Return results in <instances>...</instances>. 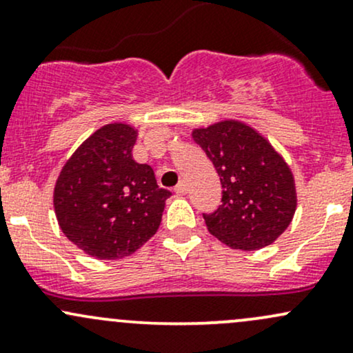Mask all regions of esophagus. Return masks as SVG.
<instances>
[{"label":"esophagus","mask_w":353,"mask_h":353,"mask_svg":"<svg viewBox=\"0 0 353 353\" xmlns=\"http://www.w3.org/2000/svg\"><path fill=\"white\" fill-rule=\"evenodd\" d=\"M174 192H176L177 196H184V194L188 192V185H185V182L181 181L179 184H177L176 188H174Z\"/></svg>","instance_id":"34e87169"}]
</instances>
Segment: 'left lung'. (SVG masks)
<instances>
[{
	"instance_id": "obj_1",
	"label": "left lung",
	"mask_w": 353,
	"mask_h": 353,
	"mask_svg": "<svg viewBox=\"0 0 353 353\" xmlns=\"http://www.w3.org/2000/svg\"><path fill=\"white\" fill-rule=\"evenodd\" d=\"M194 141L221 177L222 204L202 214L209 232L232 249L272 244L289 228L297 196L294 176L265 137L239 121L194 129Z\"/></svg>"
}]
</instances>
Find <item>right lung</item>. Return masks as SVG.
Returning a JSON list of instances; mask_svg holds the SVG:
<instances>
[{"label": "right lung", "mask_w": 353, "mask_h": 353, "mask_svg": "<svg viewBox=\"0 0 353 353\" xmlns=\"http://www.w3.org/2000/svg\"><path fill=\"white\" fill-rule=\"evenodd\" d=\"M137 131L112 123L68 159L54 185L58 224L72 244L101 261L136 252L157 232L171 192L151 165L132 159Z\"/></svg>", "instance_id": "add662e5"}]
</instances>
